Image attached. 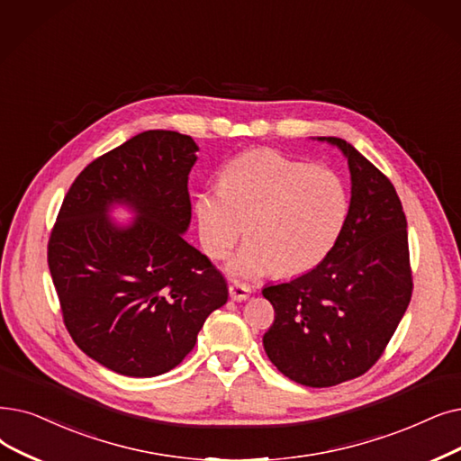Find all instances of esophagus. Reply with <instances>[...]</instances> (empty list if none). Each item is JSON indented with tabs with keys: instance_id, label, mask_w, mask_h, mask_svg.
<instances>
[{
	"instance_id": "1",
	"label": "esophagus",
	"mask_w": 461,
	"mask_h": 461,
	"mask_svg": "<svg viewBox=\"0 0 461 461\" xmlns=\"http://www.w3.org/2000/svg\"><path fill=\"white\" fill-rule=\"evenodd\" d=\"M230 297L235 299V302H245V299L250 297V288L241 283H231L230 285Z\"/></svg>"
}]
</instances>
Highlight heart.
I'll use <instances>...</instances> for the list:
<instances>
[{"label":"heart","instance_id":"obj_1","mask_svg":"<svg viewBox=\"0 0 461 461\" xmlns=\"http://www.w3.org/2000/svg\"><path fill=\"white\" fill-rule=\"evenodd\" d=\"M348 207L341 175L275 150L231 158L220 171V188L195 199L202 241L212 258H224L247 233L249 241L228 264V273L241 280L316 267L341 235Z\"/></svg>","mask_w":461,"mask_h":461}]
</instances>
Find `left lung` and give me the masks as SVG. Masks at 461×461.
<instances>
[{"label":"left lung","mask_w":461,"mask_h":461,"mask_svg":"<svg viewBox=\"0 0 461 461\" xmlns=\"http://www.w3.org/2000/svg\"><path fill=\"white\" fill-rule=\"evenodd\" d=\"M350 207L330 254L290 283L266 286L275 322L264 335L271 364L311 388L341 384L383 356L412 295L407 218L388 176L345 139Z\"/></svg>","instance_id":"1"}]
</instances>
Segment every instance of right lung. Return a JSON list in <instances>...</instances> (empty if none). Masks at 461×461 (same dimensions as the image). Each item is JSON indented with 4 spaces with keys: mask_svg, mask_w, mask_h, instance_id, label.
Listing matches in <instances>:
<instances>
[{
    "mask_svg": "<svg viewBox=\"0 0 461 461\" xmlns=\"http://www.w3.org/2000/svg\"><path fill=\"white\" fill-rule=\"evenodd\" d=\"M190 135L149 130L75 178L49 239V269L75 345L126 376L171 371L207 316L228 302L211 259L185 241L192 203ZM136 218L116 225L113 206Z\"/></svg>",
    "mask_w": 461,
    "mask_h": 461,
    "instance_id": "obj_1",
    "label": "right lung"
}]
</instances>
